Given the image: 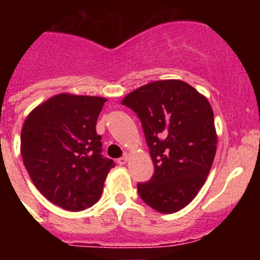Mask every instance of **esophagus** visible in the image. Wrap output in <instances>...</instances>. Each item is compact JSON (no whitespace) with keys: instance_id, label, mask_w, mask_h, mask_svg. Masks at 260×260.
<instances>
[{"instance_id":"obj_1","label":"esophagus","mask_w":260,"mask_h":260,"mask_svg":"<svg viewBox=\"0 0 260 260\" xmlns=\"http://www.w3.org/2000/svg\"><path fill=\"white\" fill-rule=\"evenodd\" d=\"M128 161V154H124L123 157H120V158H118V165H125Z\"/></svg>"}]
</instances>
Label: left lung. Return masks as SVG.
Segmentation results:
<instances>
[{
	"instance_id": "obj_1",
	"label": "left lung",
	"mask_w": 260,
	"mask_h": 260,
	"mask_svg": "<svg viewBox=\"0 0 260 260\" xmlns=\"http://www.w3.org/2000/svg\"><path fill=\"white\" fill-rule=\"evenodd\" d=\"M122 104L140 118L154 174L137 185L141 199L164 214L198 195L216 153L214 112L208 99L182 80H159L128 94Z\"/></svg>"
}]
</instances>
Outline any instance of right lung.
<instances>
[{"instance_id":"add662e5","label":"right lung","mask_w":260,"mask_h":260,"mask_svg":"<svg viewBox=\"0 0 260 260\" xmlns=\"http://www.w3.org/2000/svg\"><path fill=\"white\" fill-rule=\"evenodd\" d=\"M106 98L62 93L36 107L22 125L21 154L39 191L56 206L81 211L101 199L113 159L96 135Z\"/></svg>"}]
</instances>
